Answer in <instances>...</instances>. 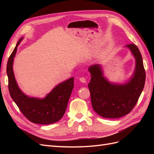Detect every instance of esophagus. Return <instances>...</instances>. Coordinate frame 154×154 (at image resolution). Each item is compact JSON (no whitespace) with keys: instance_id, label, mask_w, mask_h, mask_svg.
<instances>
[{"instance_id":"obj_1","label":"esophagus","mask_w":154,"mask_h":154,"mask_svg":"<svg viewBox=\"0 0 154 154\" xmlns=\"http://www.w3.org/2000/svg\"><path fill=\"white\" fill-rule=\"evenodd\" d=\"M79 81H81V83H85L86 82H87V81H86V79L85 77H80L79 78Z\"/></svg>"}]
</instances>
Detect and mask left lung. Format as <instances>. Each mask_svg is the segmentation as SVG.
Segmentation results:
<instances>
[{
  "label": "left lung",
  "mask_w": 154,
  "mask_h": 154,
  "mask_svg": "<svg viewBox=\"0 0 154 154\" xmlns=\"http://www.w3.org/2000/svg\"><path fill=\"white\" fill-rule=\"evenodd\" d=\"M135 57L134 71L127 82L112 83L104 77L100 64L89 67L91 81L89 86L94 110L103 118L118 119L131 112L138 100L146 81L142 55L135 44L125 45Z\"/></svg>",
  "instance_id": "1"
}]
</instances>
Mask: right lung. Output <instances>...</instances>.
Returning <instances> with one entry per match:
<instances>
[{
    "instance_id": "add662e5",
    "label": "right lung",
    "mask_w": 154,
    "mask_h": 154,
    "mask_svg": "<svg viewBox=\"0 0 154 154\" xmlns=\"http://www.w3.org/2000/svg\"><path fill=\"white\" fill-rule=\"evenodd\" d=\"M18 40L6 66L9 93L20 110L30 122L40 124H50L60 120L65 112L69 99L74 87V78L71 77L55 86L44 99L30 97L20 89L16 82L13 63L17 47L22 40Z\"/></svg>"
}]
</instances>
